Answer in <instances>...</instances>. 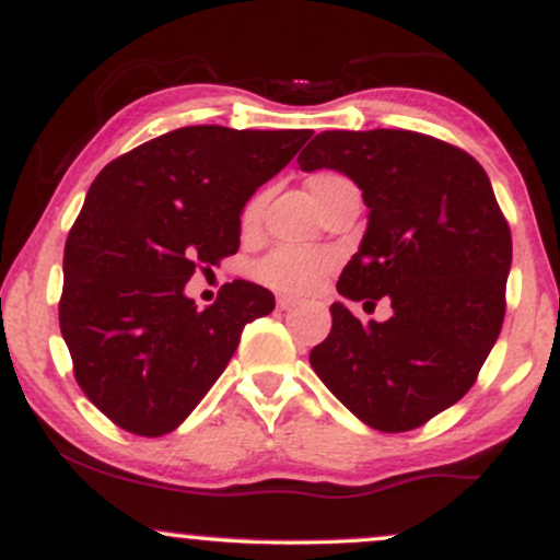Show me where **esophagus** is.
Listing matches in <instances>:
<instances>
[{
	"label": "esophagus",
	"instance_id": "obj_1",
	"mask_svg": "<svg viewBox=\"0 0 560 560\" xmlns=\"http://www.w3.org/2000/svg\"><path fill=\"white\" fill-rule=\"evenodd\" d=\"M276 307H279V311H292V307H298V300L279 298V300H276Z\"/></svg>",
	"mask_w": 560,
	"mask_h": 560
}]
</instances>
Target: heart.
<instances>
[{
  "label": "heart",
  "instance_id": "1",
  "mask_svg": "<svg viewBox=\"0 0 560 560\" xmlns=\"http://www.w3.org/2000/svg\"><path fill=\"white\" fill-rule=\"evenodd\" d=\"M334 178H342L337 173H316L311 178L313 184H326ZM262 197H253L242 210V226L253 229L260 221ZM334 268V255L326 249H307V247H276L266 258L255 262V279L266 287L284 294H307L313 292L320 281L326 279Z\"/></svg>",
  "mask_w": 560,
  "mask_h": 560
}]
</instances>
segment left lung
<instances>
[{
  "label": "left lung",
  "instance_id": "1",
  "mask_svg": "<svg viewBox=\"0 0 560 560\" xmlns=\"http://www.w3.org/2000/svg\"><path fill=\"white\" fill-rule=\"evenodd\" d=\"M298 163L363 189L369 229L337 289L395 311L361 324L334 302L313 371L378 432L419 429L474 387L505 318L513 247L490 178L460 147L402 128L324 131Z\"/></svg>",
  "mask_w": 560,
  "mask_h": 560
}]
</instances>
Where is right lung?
<instances>
[{"label":"right lung","instance_id":"add662e5","mask_svg":"<svg viewBox=\"0 0 560 560\" xmlns=\"http://www.w3.org/2000/svg\"><path fill=\"white\" fill-rule=\"evenodd\" d=\"M311 133L176 128L89 186L62 258L60 331L75 382L115 427L173 432L223 374L244 324L273 311V294L242 279L205 311L184 287L236 255L244 202Z\"/></svg>","mask_w":560,"mask_h":560}]
</instances>
